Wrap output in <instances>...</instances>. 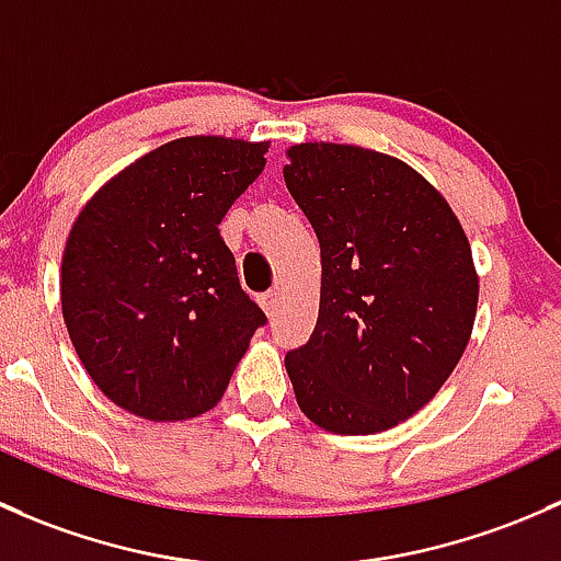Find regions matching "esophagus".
Listing matches in <instances>:
<instances>
[{
    "label": "esophagus",
    "mask_w": 561,
    "mask_h": 561,
    "mask_svg": "<svg viewBox=\"0 0 561 561\" xmlns=\"http://www.w3.org/2000/svg\"><path fill=\"white\" fill-rule=\"evenodd\" d=\"M278 305H280V294L278 291H267L262 297V308H264V313H267V316L278 313Z\"/></svg>",
    "instance_id": "1"
}]
</instances>
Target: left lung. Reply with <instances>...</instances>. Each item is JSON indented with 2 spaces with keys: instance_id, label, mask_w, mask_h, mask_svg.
Returning <instances> with one entry per match:
<instances>
[{
  "instance_id": "8db88e82",
  "label": "left lung",
  "mask_w": 561,
  "mask_h": 561,
  "mask_svg": "<svg viewBox=\"0 0 561 561\" xmlns=\"http://www.w3.org/2000/svg\"><path fill=\"white\" fill-rule=\"evenodd\" d=\"M286 156V188L321 245L319 321L286 354L294 397L334 435L386 432L440 391L470 343V240L446 196L397 156L343 142Z\"/></svg>"
}]
</instances>
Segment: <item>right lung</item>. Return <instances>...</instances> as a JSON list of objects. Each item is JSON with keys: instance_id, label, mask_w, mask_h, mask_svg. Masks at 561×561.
Here are the masks:
<instances>
[{"instance_id": "add662e5", "label": "right lung", "mask_w": 561, "mask_h": 561, "mask_svg": "<svg viewBox=\"0 0 561 561\" xmlns=\"http://www.w3.org/2000/svg\"><path fill=\"white\" fill-rule=\"evenodd\" d=\"M270 142L194 135L113 175L61 256L69 340L102 394L146 421L221 402L264 313L240 288L218 224L262 175Z\"/></svg>"}]
</instances>
